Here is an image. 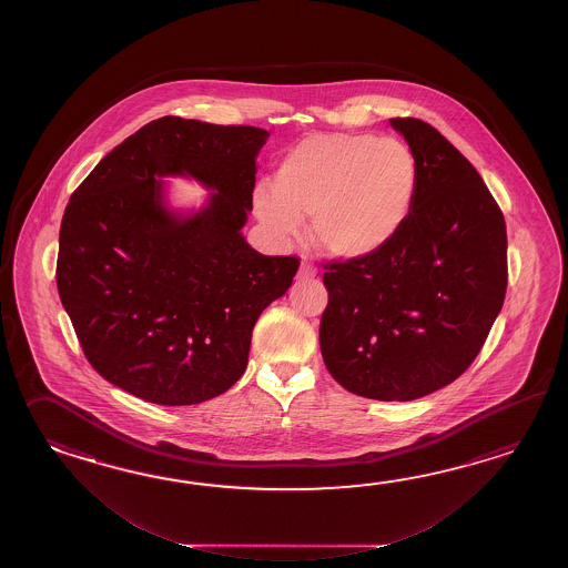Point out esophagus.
Instances as JSON below:
<instances>
[{"label":"esophagus","instance_id":"1","mask_svg":"<svg viewBox=\"0 0 568 568\" xmlns=\"http://www.w3.org/2000/svg\"><path fill=\"white\" fill-rule=\"evenodd\" d=\"M316 276V266H313L311 262H302L301 270H298V278L308 280Z\"/></svg>","mask_w":568,"mask_h":568}]
</instances>
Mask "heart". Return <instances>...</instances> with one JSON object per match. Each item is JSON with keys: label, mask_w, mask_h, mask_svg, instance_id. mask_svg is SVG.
Returning a JSON list of instances; mask_svg holds the SVG:
<instances>
[{"label": "heart", "mask_w": 568, "mask_h": 568, "mask_svg": "<svg viewBox=\"0 0 568 568\" xmlns=\"http://www.w3.org/2000/svg\"><path fill=\"white\" fill-rule=\"evenodd\" d=\"M418 193V160L398 138L313 133L276 164L274 186L254 193L255 215L288 240L313 215L316 245L337 260H363L394 242Z\"/></svg>", "instance_id": "heart-1"}]
</instances>
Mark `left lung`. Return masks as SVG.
Segmentation results:
<instances>
[{
	"instance_id": "left-lung-1",
	"label": "left lung",
	"mask_w": 568,
	"mask_h": 568,
	"mask_svg": "<svg viewBox=\"0 0 568 568\" xmlns=\"http://www.w3.org/2000/svg\"><path fill=\"white\" fill-rule=\"evenodd\" d=\"M418 160V193L394 242L325 264L321 353L363 398L408 402L479 355L507 288L506 221L471 162L430 123L389 121Z\"/></svg>"
}]
</instances>
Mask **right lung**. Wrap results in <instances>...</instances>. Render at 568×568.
I'll list each match as a JSON object with an SVG mask.
<instances>
[{"label": "right lung", "mask_w": 568, "mask_h": 568, "mask_svg": "<svg viewBox=\"0 0 568 568\" xmlns=\"http://www.w3.org/2000/svg\"><path fill=\"white\" fill-rule=\"evenodd\" d=\"M270 133L166 115L115 145L64 209L57 286L97 374L132 396L191 406L247 367L255 321L292 284L296 255H262L242 235L255 156ZM219 193L182 219L160 175Z\"/></svg>", "instance_id": "add662e5"}]
</instances>
